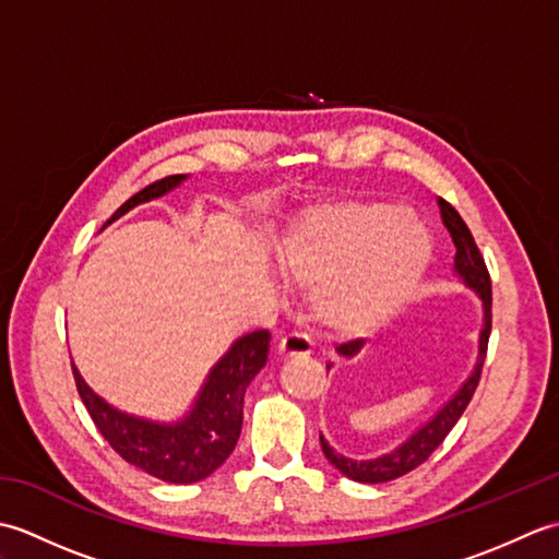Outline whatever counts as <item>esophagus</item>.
I'll return each instance as SVG.
<instances>
[{
  "label": "esophagus",
  "mask_w": 559,
  "mask_h": 559,
  "mask_svg": "<svg viewBox=\"0 0 559 559\" xmlns=\"http://www.w3.org/2000/svg\"><path fill=\"white\" fill-rule=\"evenodd\" d=\"M312 353V343L305 334H298V331H293V334L283 336L278 341V355L281 358H307V355Z\"/></svg>",
  "instance_id": "esophagus-1"
}]
</instances>
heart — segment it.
Instances as JSON below:
<instances>
[{"mask_svg": "<svg viewBox=\"0 0 559 559\" xmlns=\"http://www.w3.org/2000/svg\"><path fill=\"white\" fill-rule=\"evenodd\" d=\"M430 235L408 213L374 201L314 211L278 249L283 276L307 288L314 319L362 334L408 300L430 261Z\"/></svg>", "mask_w": 559, "mask_h": 559, "instance_id": "heart-1", "label": "heart"}]
</instances>
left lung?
<instances>
[{
    "instance_id": "8db88e82",
    "label": "left lung",
    "mask_w": 559,
    "mask_h": 559,
    "mask_svg": "<svg viewBox=\"0 0 559 559\" xmlns=\"http://www.w3.org/2000/svg\"><path fill=\"white\" fill-rule=\"evenodd\" d=\"M439 211H442V221L447 225V230L451 235V242L456 247V257H454V269L459 276L463 278L468 288L476 290L483 300V310H485V326L480 331V353H478V362L473 374L463 382V386L456 391L454 399H451L447 406L439 411L435 418L423 425L418 432H415L408 442H403L399 449L391 451V454H384L379 459H370V461H353L341 456L338 451H334L329 447L326 439L319 435V442H322V451L324 456L329 459V463L343 473V476L358 483H386L406 476L408 471L418 468L420 463H425L427 459L432 456V451L444 442V437L451 432V427L459 423V418L466 411V406L471 403L473 394H476L478 382H480V372L485 365V355H488V341H490V329H492V283H490V271L485 266V259L480 254V249L473 240V235L468 230V225L463 223V218L459 216V211L449 204V201L439 199ZM362 341L355 338L348 343H341L338 353L341 355H355L360 350Z\"/></svg>"
}]
</instances>
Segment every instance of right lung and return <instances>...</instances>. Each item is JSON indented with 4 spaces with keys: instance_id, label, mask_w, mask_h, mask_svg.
I'll return each instance as SVG.
<instances>
[{
    "instance_id": "right-lung-1",
    "label": "right lung",
    "mask_w": 559,
    "mask_h": 559,
    "mask_svg": "<svg viewBox=\"0 0 559 559\" xmlns=\"http://www.w3.org/2000/svg\"><path fill=\"white\" fill-rule=\"evenodd\" d=\"M182 180L185 175H168L144 187L134 197H129L112 213L108 223L120 218L122 213L134 209L136 204H144L148 199L170 192ZM266 329L237 338L233 348L211 370L194 408L189 411L185 420L175 425L148 423L115 411L100 396L93 394L74 365H71V370H74L76 391L91 420L96 423L100 435L108 439V444L117 454L132 463V466L146 471L153 478L187 485L204 480L233 454L237 437H240L242 430L245 391L254 374L266 365Z\"/></svg>"
}]
</instances>
